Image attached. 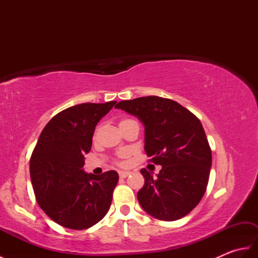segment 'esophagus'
<instances>
[{
    "mask_svg": "<svg viewBox=\"0 0 258 258\" xmlns=\"http://www.w3.org/2000/svg\"><path fill=\"white\" fill-rule=\"evenodd\" d=\"M130 174H131V172H125V171H119V172H118V175H119V177H120V178H125V177H127Z\"/></svg>",
    "mask_w": 258,
    "mask_h": 258,
    "instance_id": "esophagus-1",
    "label": "esophagus"
}]
</instances>
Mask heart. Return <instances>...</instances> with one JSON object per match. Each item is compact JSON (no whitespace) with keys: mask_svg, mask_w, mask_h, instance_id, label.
<instances>
[{"mask_svg":"<svg viewBox=\"0 0 258 258\" xmlns=\"http://www.w3.org/2000/svg\"><path fill=\"white\" fill-rule=\"evenodd\" d=\"M131 120H132V119H122V120H120V122H119V124H124V123H127V122H131Z\"/></svg>","mask_w":258,"mask_h":258,"instance_id":"b5f03b06","label":"heart"}]
</instances>
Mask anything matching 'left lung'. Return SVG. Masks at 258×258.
<instances>
[{"instance_id": "1", "label": "left lung", "mask_w": 258, "mask_h": 258, "mask_svg": "<svg viewBox=\"0 0 258 258\" xmlns=\"http://www.w3.org/2000/svg\"><path fill=\"white\" fill-rule=\"evenodd\" d=\"M144 125V150L161 165L156 177L145 168L138 193L142 208L161 221H176L195 208L205 194L212 151L201 120L177 102L160 96L139 97L116 104Z\"/></svg>"}]
</instances>
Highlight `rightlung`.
<instances>
[{
  "label": "right lung",
  "mask_w": 258,
  "mask_h": 258,
  "mask_svg": "<svg viewBox=\"0 0 258 258\" xmlns=\"http://www.w3.org/2000/svg\"><path fill=\"white\" fill-rule=\"evenodd\" d=\"M115 103H83L59 112L43 128L32 153L30 174L36 201L63 227L90 228L111 206L118 174H87L83 166L95 126Z\"/></svg>",
  "instance_id": "obj_1"
}]
</instances>
